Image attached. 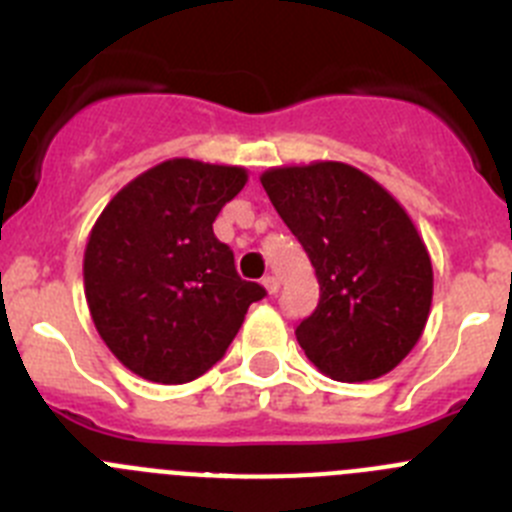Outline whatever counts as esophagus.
I'll use <instances>...</instances> for the list:
<instances>
[{"instance_id":"obj_1","label":"esophagus","mask_w":512,"mask_h":512,"mask_svg":"<svg viewBox=\"0 0 512 512\" xmlns=\"http://www.w3.org/2000/svg\"><path fill=\"white\" fill-rule=\"evenodd\" d=\"M262 285H265V290L270 295H275L280 290V280L275 278V275H265V278H262Z\"/></svg>"}]
</instances>
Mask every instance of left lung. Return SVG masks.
I'll return each instance as SVG.
<instances>
[{
    "label": "left lung",
    "mask_w": 512,
    "mask_h": 512,
    "mask_svg": "<svg viewBox=\"0 0 512 512\" xmlns=\"http://www.w3.org/2000/svg\"><path fill=\"white\" fill-rule=\"evenodd\" d=\"M260 181L321 285L318 308L295 328L305 356L348 384L389 374L432 308V260L407 209L341 161L275 166Z\"/></svg>",
    "instance_id": "8db88e82"
}]
</instances>
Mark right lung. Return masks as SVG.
<instances>
[{
    "mask_svg": "<svg viewBox=\"0 0 512 512\" xmlns=\"http://www.w3.org/2000/svg\"><path fill=\"white\" fill-rule=\"evenodd\" d=\"M245 184L242 166L169 159L128 181L95 219L83 257L90 318L141 379H199L265 298L212 229Z\"/></svg>",
    "mask_w": 512,
    "mask_h": 512,
    "instance_id": "add662e5",
    "label": "right lung"
}]
</instances>
